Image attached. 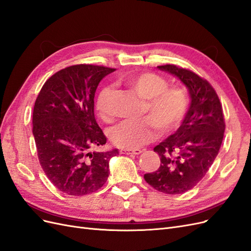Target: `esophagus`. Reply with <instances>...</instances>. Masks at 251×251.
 I'll use <instances>...</instances> for the list:
<instances>
[{
    "instance_id": "obj_1",
    "label": "esophagus",
    "mask_w": 251,
    "mask_h": 251,
    "mask_svg": "<svg viewBox=\"0 0 251 251\" xmlns=\"http://www.w3.org/2000/svg\"><path fill=\"white\" fill-rule=\"evenodd\" d=\"M141 153H142V151L139 149H135V150L121 149L120 150V154H124V155H139Z\"/></svg>"
}]
</instances>
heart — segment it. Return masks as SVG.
<instances>
[{"instance_id": "obj_1", "label": "heart", "mask_w": 251, "mask_h": 251, "mask_svg": "<svg viewBox=\"0 0 251 251\" xmlns=\"http://www.w3.org/2000/svg\"><path fill=\"white\" fill-rule=\"evenodd\" d=\"M120 80L135 94L146 100L142 114L148 117L124 121L113 127L110 138L115 146L126 150L138 149L156 137L157 127L163 133L179 127L188 109V97L183 89L168 87L163 77L151 72L131 73ZM113 93L111 87H103L96 96L95 111L98 118L104 123L112 120Z\"/></svg>"}]
</instances>
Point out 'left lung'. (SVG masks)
Segmentation results:
<instances>
[{"mask_svg":"<svg viewBox=\"0 0 251 251\" xmlns=\"http://www.w3.org/2000/svg\"><path fill=\"white\" fill-rule=\"evenodd\" d=\"M187 88L191 103L178 130L154 148L160 168L144 175L148 183L169 195L195 187L207 173L221 148L225 123L222 105L210 83L175 65L158 66Z\"/></svg>","mask_w":251,"mask_h":251,"instance_id":"1","label":"left lung"}]
</instances>
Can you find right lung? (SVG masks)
Returning a JSON list of instances; mask_svg holds the SVG:
<instances>
[{"label":"right lung","mask_w":251,"mask_h":251,"mask_svg":"<svg viewBox=\"0 0 251 251\" xmlns=\"http://www.w3.org/2000/svg\"><path fill=\"white\" fill-rule=\"evenodd\" d=\"M115 69L76 65L44 83L32 116L37 156L48 179L60 192L83 196L107 181L110 159L118 150L96 151L107 142L94 116L98 83Z\"/></svg>","instance_id":"obj_1"}]
</instances>
